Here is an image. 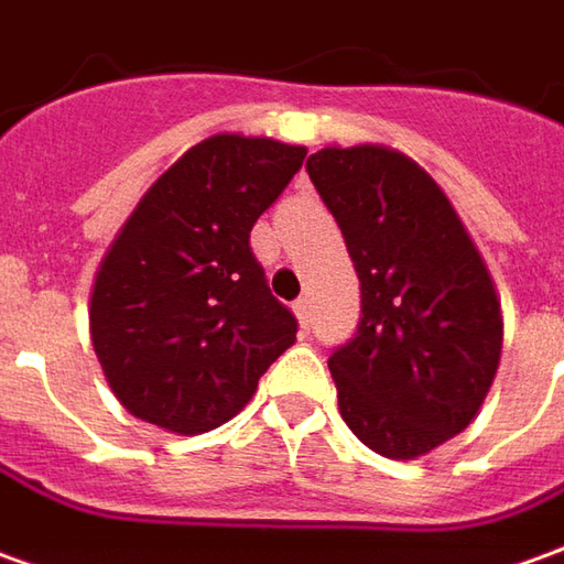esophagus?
Here are the masks:
<instances>
[{
    "label": "esophagus",
    "mask_w": 564,
    "mask_h": 564,
    "mask_svg": "<svg viewBox=\"0 0 564 564\" xmlns=\"http://www.w3.org/2000/svg\"><path fill=\"white\" fill-rule=\"evenodd\" d=\"M293 312H296L299 317V327L305 333L312 330V302H308V299H296V302H293Z\"/></svg>",
    "instance_id": "obj_1"
}]
</instances>
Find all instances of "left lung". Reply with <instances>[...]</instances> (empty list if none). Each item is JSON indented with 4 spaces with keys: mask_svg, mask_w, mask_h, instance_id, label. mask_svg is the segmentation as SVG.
I'll use <instances>...</instances> for the list:
<instances>
[{
    "mask_svg": "<svg viewBox=\"0 0 564 564\" xmlns=\"http://www.w3.org/2000/svg\"><path fill=\"white\" fill-rule=\"evenodd\" d=\"M361 281V324L330 355L339 413L370 451L426 457L478 416L503 348L491 271L438 182L386 144L308 156Z\"/></svg>",
    "mask_w": 564,
    "mask_h": 564,
    "instance_id": "obj_1",
    "label": "left lung"
}]
</instances>
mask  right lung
Here are the masks:
<instances>
[{"instance_id": "obj_1", "label": "right lung", "mask_w": 564, "mask_h": 564, "mask_svg": "<svg viewBox=\"0 0 564 564\" xmlns=\"http://www.w3.org/2000/svg\"><path fill=\"white\" fill-rule=\"evenodd\" d=\"M305 153L265 135L203 138L126 218L95 271L89 333L132 416L175 435L218 429L296 343V317L271 296L250 231Z\"/></svg>"}]
</instances>
